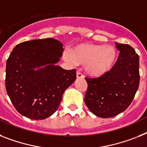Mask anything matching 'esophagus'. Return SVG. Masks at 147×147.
Returning a JSON list of instances; mask_svg holds the SVG:
<instances>
[{
    "label": "esophagus",
    "instance_id": "obj_1",
    "mask_svg": "<svg viewBox=\"0 0 147 147\" xmlns=\"http://www.w3.org/2000/svg\"><path fill=\"white\" fill-rule=\"evenodd\" d=\"M76 78L82 79V78H83V77H84V76H83V75H82L80 72H79V71H76Z\"/></svg>",
    "mask_w": 147,
    "mask_h": 147
}]
</instances>
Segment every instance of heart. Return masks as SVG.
<instances>
[{
    "mask_svg": "<svg viewBox=\"0 0 147 147\" xmlns=\"http://www.w3.org/2000/svg\"><path fill=\"white\" fill-rule=\"evenodd\" d=\"M118 51L113 46L82 43L63 53V59L70 65H84L87 74L100 77L112 71L118 59Z\"/></svg>",
    "mask_w": 147,
    "mask_h": 147,
    "instance_id": "b5f03b06",
    "label": "heart"
}]
</instances>
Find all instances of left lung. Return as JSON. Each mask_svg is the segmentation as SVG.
Instances as JSON below:
<instances>
[{
  "label": "left lung",
  "instance_id": "left-lung-1",
  "mask_svg": "<svg viewBox=\"0 0 147 147\" xmlns=\"http://www.w3.org/2000/svg\"><path fill=\"white\" fill-rule=\"evenodd\" d=\"M120 51L114 67L104 76L86 77L88 88L84 101L93 114L110 118L128 108L140 82L139 56L131 46L116 43Z\"/></svg>",
  "mask_w": 147,
  "mask_h": 147
}]
</instances>
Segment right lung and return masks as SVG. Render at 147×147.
I'll use <instances>...</instances> for the list:
<instances>
[{"mask_svg": "<svg viewBox=\"0 0 147 147\" xmlns=\"http://www.w3.org/2000/svg\"><path fill=\"white\" fill-rule=\"evenodd\" d=\"M63 44L55 39L34 40L14 47L7 61V92L16 110L31 119H45L59 108L65 91L76 80V70L57 63Z\"/></svg>", "mask_w": 147, "mask_h": 147, "instance_id": "right-lung-1", "label": "right lung"}]
</instances>
